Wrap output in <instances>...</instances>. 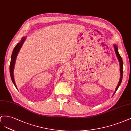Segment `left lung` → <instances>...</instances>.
Here are the masks:
<instances>
[{
	"label": "left lung",
	"mask_w": 131,
	"mask_h": 131,
	"mask_svg": "<svg viewBox=\"0 0 131 131\" xmlns=\"http://www.w3.org/2000/svg\"><path fill=\"white\" fill-rule=\"evenodd\" d=\"M113 47H114V50H115V53L116 54V56L117 57V58L118 60H119V64H120V81H119V83H118L117 85L116 86V89H115V92L113 94V95H114L115 94L116 91H117L118 88H119V86L120 85V84H121V82H122V75H123V61H122V58L121 57L120 55L119 54V52H118V48H117V46H116V45L114 44L113 45Z\"/></svg>",
	"instance_id": "left-lung-1"
}]
</instances>
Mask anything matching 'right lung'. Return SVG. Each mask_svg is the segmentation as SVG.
I'll use <instances>...</instances> for the list:
<instances>
[{
  "label": "right lung",
  "instance_id": "1",
  "mask_svg": "<svg viewBox=\"0 0 131 131\" xmlns=\"http://www.w3.org/2000/svg\"><path fill=\"white\" fill-rule=\"evenodd\" d=\"M26 39V37H23L22 39L20 40V42L19 43L17 44V45L15 46L14 48L13 52H12V55H11V62H10V76L12 79V81L13 82L14 84L15 85V87L17 89V88L16 84L15 82L14 79V67L15 65V62L16 60V58L17 57V55L19 52V50L22 47V46L25 40Z\"/></svg>",
  "mask_w": 131,
  "mask_h": 131
}]
</instances>
